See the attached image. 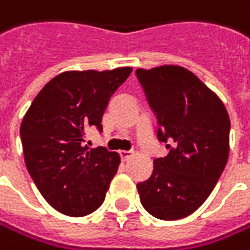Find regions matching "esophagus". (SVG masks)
I'll list each match as a JSON object with an SVG mask.
<instances>
[{
  "mask_svg": "<svg viewBox=\"0 0 250 250\" xmlns=\"http://www.w3.org/2000/svg\"><path fill=\"white\" fill-rule=\"evenodd\" d=\"M132 151H120V156H121V160H124V162H126V160H129L130 157H132Z\"/></svg>",
  "mask_w": 250,
  "mask_h": 250,
  "instance_id": "34e87169",
  "label": "esophagus"
}]
</instances>
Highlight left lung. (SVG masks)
I'll use <instances>...</instances> for the list:
<instances>
[{
    "label": "left lung",
    "instance_id": "obj_1",
    "mask_svg": "<svg viewBox=\"0 0 250 250\" xmlns=\"http://www.w3.org/2000/svg\"><path fill=\"white\" fill-rule=\"evenodd\" d=\"M138 79L157 120V138L169 142L139 183L142 207L162 220L196 211L214 189L229 156V115L224 102L181 65L138 69Z\"/></svg>",
    "mask_w": 250,
    "mask_h": 250
}]
</instances>
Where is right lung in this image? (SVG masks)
I'll return each instance as SVG.
<instances>
[{
	"mask_svg": "<svg viewBox=\"0 0 250 250\" xmlns=\"http://www.w3.org/2000/svg\"><path fill=\"white\" fill-rule=\"evenodd\" d=\"M132 67L67 70L52 78L21 123L26 169L57 211L81 217L97 210L117 174L120 154L85 146L91 127L102 130L109 99Z\"/></svg>",
	"mask_w": 250,
	"mask_h": 250,
	"instance_id": "add662e5",
	"label": "right lung"
}]
</instances>
